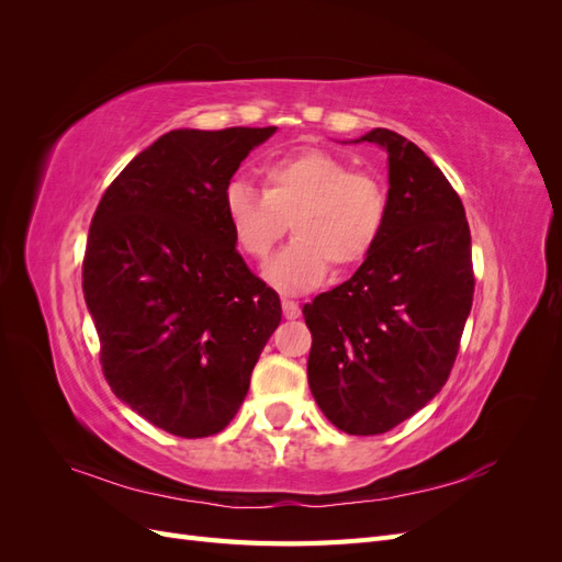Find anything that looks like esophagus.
I'll return each instance as SVG.
<instances>
[{
    "label": "esophagus",
    "instance_id": "esophagus-1",
    "mask_svg": "<svg viewBox=\"0 0 562 562\" xmlns=\"http://www.w3.org/2000/svg\"><path fill=\"white\" fill-rule=\"evenodd\" d=\"M281 310H283V316L285 318H297L300 316V304L293 302V300H281Z\"/></svg>",
    "mask_w": 562,
    "mask_h": 562
}]
</instances>
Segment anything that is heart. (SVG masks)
Returning <instances> with one entry per match:
<instances>
[{"mask_svg":"<svg viewBox=\"0 0 562 562\" xmlns=\"http://www.w3.org/2000/svg\"><path fill=\"white\" fill-rule=\"evenodd\" d=\"M225 217L236 246L265 260L288 232L295 239L262 271L279 293L297 295L337 271L361 265L375 248L386 220V194L378 178L351 171L326 149H302L262 168V192L234 180L225 190Z\"/></svg>","mask_w":562,"mask_h":562,"instance_id":"1","label":"heart"}]
</instances>
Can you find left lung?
Instances as JSON below:
<instances>
[{"mask_svg":"<svg viewBox=\"0 0 562 562\" xmlns=\"http://www.w3.org/2000/svg\"><path fill=\"white\" fill-rule=\"evenodd\" d=\"M353 143L386 151V220L342 285L304 304L310 389L337 429L375 436L443 389L473 302L471 232L440 168L396 131Z\"/></svg>","mask_w":562,"mask_h":562,"instance_id":"obj_1","label":"left lung"}]
</instances>
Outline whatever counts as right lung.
<instances>
[{"instance_id":"obj_1","label":"right lung","mask_w":562,"mask_h":562,"mask_svg":"<svg viewBox=\"0 0 562 562\" xmlns=\"http://www.w3.org/2000/svg\"><path fill=\"white\" fill-rule=\"evenodd\" d=\"M277 126L176 128L108 187L83 255V300L114 396L155 427L203 438L239 411L281 321L246 267L225 190Z\"/></svg>"}]
</instances>
